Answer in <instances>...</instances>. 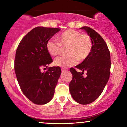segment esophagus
<instances>
[{"instance_id":"34e87169","label":"esophagus","mask_w":127,"mask_h":127,"mask_svg":"<svg viewBox=\"0 0 127 127\" xmlns=\"http://www.w3.org/2000/svg\"><path fill=\"white\" fill-rule=\"evenodd\" d=\"M67 71H68V70H67V69H64V68H62V72Z\"/></svg>"}]
</instances>
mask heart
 Segmentation results:
<instances>
[{
	"label": "heart",
	"instance_id": "1",
	"mask_svg": "<svg viewBox=\"0 0 127 127\" xmlns=\"http://www.w3.org/2000/svg\"><path fill=\"white\" fill-rule=\"evenodd\" d=\"M59 42L50 39L46 43V49L51 56H56L60 53L61 46L68 48L66 57H58L55 59V66L67 68L75 65L79 62L85 60L90 55L92 42L87 34H81L79 31L68 30L58 38Z\"/></svg>",
	"mask_w": 127,
	"mask_h": 127
}]
</instances>
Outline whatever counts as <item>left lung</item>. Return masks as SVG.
<instances>
[{
  "mask_svg": "<svg viewBox=\"0 0 127 127\" xmlns=\"http://www.w3.org/2000/svg\"><path fill=\"white\" fill-rule=\"evenodd\" d=\"M86 31L92 42V48L88 57L75 68H70L72 79L70 83V92L77 103L88 104L96 100L102 94L110 77V54L102 37L88 27L80 28ZM84 72L87 76H83Z\"/></svg>",
  "mask_w": 127,
  "mask_h": 127,
  "instance_id": "left-lung-1",
  "label": "left lung"
}]
</instances>
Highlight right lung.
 <instances>
[{"instance_id": "add662e5", "label": "right lung", "mask_w": 127, "mask_h": 127, "mask_svg": "<svg viewBox=\"0 0 127 127\" xmlns=\"http://www.w3.org/2000/svg\"><path fill=\"white\" fill-rule=\"evenodd\" d=\"M60 31L58 28L37 27L24 37L17 49L14 70L18 84L24 95L36 104L52 100L62 72L59 67L41 71L53 62L47 51V42Z\"/></svg>"}]
</instances>
